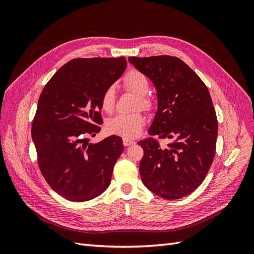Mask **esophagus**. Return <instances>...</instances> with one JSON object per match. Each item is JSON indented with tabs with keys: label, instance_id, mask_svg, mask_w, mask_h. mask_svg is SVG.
<instances>
[{
	"label": "esophagus",
	"instance_id": "34e87169",
	"mask_svg": "<svg viewBox=\"0 0 254 254\" xmlns=\"http://www.w3.org/2000/svg\"><path fill=\"white\" fill-rule=\"evenodd\" d=\"M123 144H124V146H129V145L135 144V141H133V140H128V139H124V141H123Z\"/></svg>",
	"mask_w": 254,
	"mask_h": 254
}]
</instances>
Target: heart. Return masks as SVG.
<instances>
[{
  "label": "heart",
  "instance_id": "1",
  "mask_svg": "<svg viewBox=\"0 0 254 254\" xmlns=\"http://www.w3.org/2000/svg\"><path fill=\"white\" fill-rule=\"evenodd\" d=\"M123 84L125 89L133 92L137 95L135 109H143L145 111H151L155 107V102L147 93L150 89V81L143 72L139 70H130L123 78ZM117 94L113 86L107 87L101 95L102 109L111 113L115 108ZM146 120L140 112L130 114H119L107 122V130L109 133L120 135L124 139H134L142 131L145 126Z\"/></svg>",
  "mask_w": 254,
  "mask_h": 254
}]
</instances>
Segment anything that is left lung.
Here are the masks:
<instances>
[{
	"label": "left lung",
	"instance_id": "1",
	"mask_svg": "<svg viewBox=\"0 0 254 254\" xmlns=\"http://www.w3.org/2000/svg\"><path fill=\"white\" fill-rule=\"evenodd\" d=\"M157 89L158 111L149 137L140 141L142 182L168 200L186 197L200 186L216 151L217 117L200 77L177 57H129ZM175 141L161 146L153 136Z\"/></svg>",
	"mask_w": 254,
	"mask_h": 254
}]
</instances>
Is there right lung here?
<instances>
[{"instance_id":"obj_1","label":"right lung","mask_w":254,"mask_h":254,"mask_svg":"<svg viewBox=\"0 0 254 254\" xmlns=\"http://www.w3.org/2000/svg\"><path fill=\"white\" fill-rule=\"evenodd\" d=\"M125 57L75 58L45 84L32 126L38 166L49 186L70 201L91 200L107 190L124 150L118 135L97 144L101 95L124 73Z\"/></svg>"}]
</instances>
